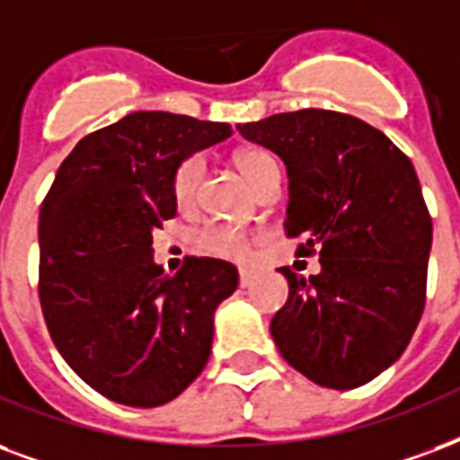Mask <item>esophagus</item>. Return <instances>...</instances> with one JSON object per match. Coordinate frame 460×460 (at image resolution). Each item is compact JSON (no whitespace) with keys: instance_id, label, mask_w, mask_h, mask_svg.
Listing matches in <instances>:
<instances>
[{"instance_id":"esophagus-1","label":"esophagus","mask_w":460,"mask_h":460,"mask_svg":"<svg viewBox=\"0 0 460 460\" xmlns=\"http://www.w3.org/2000/svg\"><path fill=\"white\" fill-rule=\"evenodd\" d=\"M253 270H241V272H238V285L251 287L253 285Z\"/></svg>"}]
</instances>
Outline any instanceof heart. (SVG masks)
Returning <instances> with one entry per match:
<instances>
[{"mask_svg":"<svg viewBox=\"0 0 460 460\" xmlns=\"http://www.w3.org/2000/svg\"><path fill=\"white\" fill-rule=\"evenodd\" d=\"M236 166L243 173L248 183L258 185L262 181V175L268 173L270 168H275V161L270 159L265 152L258 149H245V152L236 154ZM199 178H202V159L199 156H185L178 166H175L173 175H171V192L173 199L181 207L192 205L195 192H198ZM198 248L202 253L215 255V258H226V261H248L251 258V238L229 226H207L198 238Z\"/></svg>","mask_w":460,"mask_h":460,"instance_id":"b5f03b06","label":"heart"}]
</instances>
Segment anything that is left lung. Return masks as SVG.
I'll return each instance as SVG.
<instances>
[{
  "label": "left lung",
  "instance_id": "8db88e82",
  "mask_svg": "<svg viewBox=\"0 0 460 460\" xmlns=\"http://www.w3.org/2000/svg\"><path fill=\"white\" fill-rule=\"evenodd\" d=\"M285 161V231L321 272L289 282L270 332L287 364L314 384L349 391L402 355L427 292L432 217L410 159L369 122L304 108L238 125Z\"/></svg>",
  "mask_w": 460,
  "mask_h": 460
}]
</instances>
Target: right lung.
Wrapping results in <instances>:
<instances>
[{
    "label": "right lung",
    "instance_id": "add662e5",
    "mask_svg": "<svg viewBox=\"0 0 460 460\" xmlns=\"http://www.w3.org/2000/svg\"><path fill=\"white\" fill-rule=\"evenodd\" d=\"M231 137L226 122L139 111L91 132L62 161L38 222L45 325L76 376L132 408L173 401L205 369L215 311L238 272L185 258L154 262L152 234L175 217L171 175Z\"/></svg>",
    "mask_w": 460,
    "mask_h": 460
}]
</instances>
